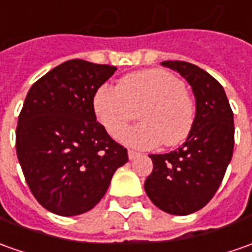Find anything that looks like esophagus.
<instances>
[{
  "label": "esophagus",
  "mask_w": 252,
  "mask_h": 252,
  "mask_svg": "<svg viewBox=\"0 0 252 252\" xmlns=\"http://www.w3.org/2000/svg\"><path fill=\"white\" fill-rule=\"evenodd\" d=\"M138 156H139V153H136V152H133V150H128V158H129V160L136 158Z\"/></svg>",
  "instance_id": "obj_1"
}]
</instances>
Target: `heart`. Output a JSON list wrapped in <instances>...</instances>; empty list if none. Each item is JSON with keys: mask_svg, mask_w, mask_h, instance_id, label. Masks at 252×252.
Instances as JSON below:
<instances>
[{"mask_svg": "<svg viewBox=\"0 0 252 252\" xmlns=\"http://www.w3.org/2000/svg\"><path fill=\"white\" fill-rule=\"evenodd\" d=\"M142 121L121 131L119 139L136 149L156 148L160 142L174 146L190 132L194 104L184 83L165 70L152 68L124 77L119 85H102L94 97L97 120L116 136L135 110Z\"/></svg>", "mask_w": 252, "mask_h": 252, "instance_id": "obj_1", "label": "heart"}]
</instances>
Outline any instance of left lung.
Here are the masks:
<instances>
[{
	"instance_id": "1",
	"label": "left lung",
	"mask_w": 252,
	"mask_h": 252,
	"mask_svg": "<svg viewBox=\"0 0 252 252\" xmlns=\"http://www.w3.org/2000/svg\"><path fill=\"white\" fill-rule=\"evenodd\" d=\"M161 64L189 83L196 97V116L181 148L149 156L153 171L145 181V191L164 212L189 215L214 197L225 176L233 156V112L223 87L205 70L188 62Z\"/></svg>"
}]
</instances>
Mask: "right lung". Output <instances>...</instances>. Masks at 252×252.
I'll list each match as a JSON object with an SVG mask.
<instances>
[{
  "instance_id": "add662e5",
  "label": "right lung",
  "mask_w": 252,
  "mask_h": 252,
  "mask_svg": "<svg viewBox=\"0 0 252 252\" xmlns=\"http://www.w3.org/2000/svg\"><path fill=\"white\" fill-rule=\"evenodd\" d=\"M117 67L73 59L32 84L19 114L16 153L32 196L73 217L100 201L126 149L96 121L94 96Z\"/></svg>"
}]
</instances>
